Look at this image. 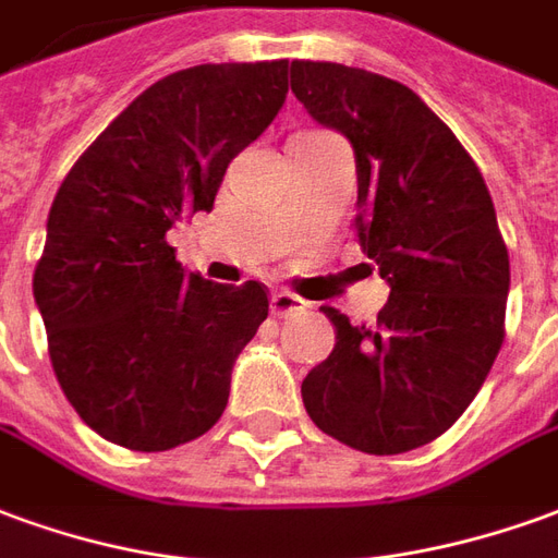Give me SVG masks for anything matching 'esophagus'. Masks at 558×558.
I'll list each match as a JSON object with an SVG mask.
<instances>
[{
	"label": "esophagus",
	"instance_id": "1",
	"mask_svg": "<svg viewBox=\"0 0 558 558\" xmlns=\"http://www.w3.org/2000/svg\"><path fill=\"white\" fill-rule=\"evenodd\" d=\"M307 307L305 299H299L295 292L290 290H275L271 292V314L275 317H295V314H302Z\"/></svg>",
	"mask_w": 558,
	"mask_h": 558
}]
</instances>
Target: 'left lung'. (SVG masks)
<instances>
[{
	"label": "left lung",
	"instance_id": "1",
	"mask_svg": "<svg viewBox=\"0 0 558 558\" xmlns=\"http://www.w3.org/2000/svg\"><path fill=\"white\" fill-rule=\"evenodd\" d=\"M290 77L307 114L353 144L360 247L389 283L372 326L323 307L338 341L302 401L335 441L408 453L465 414L505 341L510 259L493 196L414 89L341 62L292 60Z\"/></svg>",
	"mask_w": 558,
	"mask_h": 558
}]
</instances>
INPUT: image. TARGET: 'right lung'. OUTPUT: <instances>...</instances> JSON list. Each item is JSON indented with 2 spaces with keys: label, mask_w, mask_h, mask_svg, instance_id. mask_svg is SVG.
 Wrapping results in <instances>:
<instances>
[{
  "label": "right lung",
  "mask_w": 558,
  "mask_h": 558,
  "mask_svg": "<svg viewBox=\"0 0 558 558\" xmlns=\"http://www.w3.org/2000/svg\"><path fill=\"white\" fill-rule=\"evenodd\" d=\"M287 60L205 62L162 77L57 190L35 305L65 399L105 441L159 453L223 416L268 290L186 271L166 232L211 211L229 162L287 99Z\"/></svg>",
  "instance_id": "right-lung-1"
}]
</instances>
